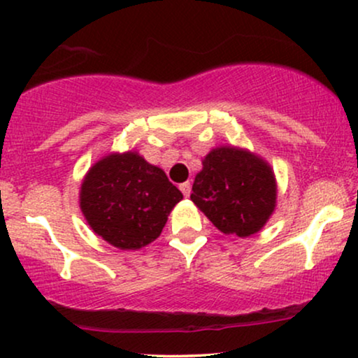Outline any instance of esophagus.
Segmentation results:
<instances>
[{"label":"esophagus","instance_id":"obj_1","mask_svg":"<svg viewBox=\"0 0 358 358\" xmlns=\"http://www.w3.org/2000/svg\"><path fill=\"white\" fill-rule=\"evenodd\" d=\"M179 189H180V192L184 194V197H189V195H190V182H182L179 185Z\"/></svg>","mask_w":358,"mask_h":358}]
</instances>
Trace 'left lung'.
<instances>
[{"label":"left lung","instance_id":"obj_1","mask_svg":"<svg viewBox=\"0 0 358 358\" xmlns=\"http://www.w3.org/2000/svg\"><path fill=\"white\" fill-rule=\"evenodd\" d=\"M190 200L224 234L248 238L261 231L277 205L271 164L239 146L222 145L202 159Z\"/></svg>","mask_w":358,"mask_h":358}]
</instances>
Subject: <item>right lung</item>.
<instances>
[{"label": "right lung", "instance_id": "obj_1", "mask_svg": "<svg viewBox=\"0 0 358 358\" xmlns=\"http://www.w3.org/2000/svg\"><path fill=\"white\" fill-rule=\"evenodd\" d=\"M182 194L138 151L109 153L83 178L80 208L90 228L110 246L135 251L153 243Z\"/></svg>", "mask_w": 358, "mask_h": 358}]
</instances>
